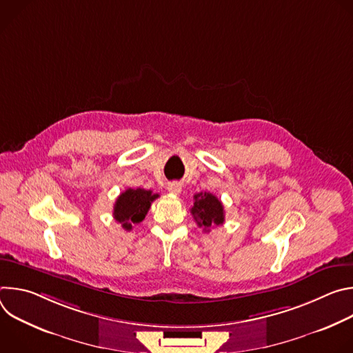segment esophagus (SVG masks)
Instances as JSON below:
<instances>
[{"label": "esophagus", "mask_w": 353, "mask_h": 353, "mask_svg": "<svg viewBox=\"0 0 353 353\" xmlns=\"http://www.w3.org/2000/svg\"><path fill=\"white\" fill-rule=\"evenodd\" d=\"M168 191L172 192V194H179V192L181 191V184L177 183V181L169 183V184H168Z\"/></svg>", "instance_id": "34e87169"}]
</instances>
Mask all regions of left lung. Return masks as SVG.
Here are the masks:
<instances>
[{
  "instance_id": "obj_1",
  "label": "left lung",
  "mask_w": 353,
  "mask_h": 353,
  "mask_svg": "<svg viewBox=\"0 0 353 353\" xmlns=\"http://www.w3.org/2000/svg\"><path fill=\"white\" fill-rule=\"evenodd\" d=\"M191 214L196 225L205 232H210L212 226H219L225 222V211L221 199L211 192H199L194 195Z\"/></svg>"
}]
</instances>
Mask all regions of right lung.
Returning <instances> with one entry per match:
<instances>
[{"label": "right lung", "mask_w": 353, "mask_h": 353, "mask_svg": "<svg viewBox=\"0 0 353 353\" xmlns=\"http://www.w3.org/2000/svg\"><path fill=\"white\" fill-rule=\"evenodd\" d=\"M159 196L150 190L127 188L116 199L113 216L121 223L123 229L131 230L132 225L142 222L150 208V204Z\"/></svg>", "instance_id": "add662e5"}]
</instances>
